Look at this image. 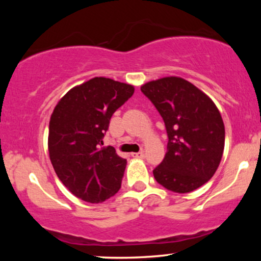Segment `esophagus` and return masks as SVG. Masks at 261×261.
Instances as JSON below:
<instances>
[{
    "label": "esophagus",
    "mask_w": 261,
    "mask_h": 261,
    "mask_svg": "<svg viewBox=\"0 0 261 261\" xmlns=\"http://www.w3.org/2000/svg\"><path fill=\"white\" fill-rule=\"evenodd\" d=\"M131 155H133V157H136V158H143L145 157V152L140 151V152H137V153H131Z\"/></svg>",
    "instance_id": "1"
}]
</instances>
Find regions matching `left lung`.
Masks as SVG:
<instances>
[{
  "label": "left lung",
  "mask_w": 261,
  "mask_h": 261,
  "mask_svg": "<svg viewBox=\"0 0 261 261\" xmlns=\"http://www.w3.org/2000/svg\"><path fill=\"white\" fill-rule=\"evenodd\" d=\"M141 92L161 114L168 135L167 153L153 170L155 180L179 194L207 182L224 148L222 116L211 98L174 76L145 83Z\"/></svg>",
  "instance_id": "left-lung-1"
}]
</instances>
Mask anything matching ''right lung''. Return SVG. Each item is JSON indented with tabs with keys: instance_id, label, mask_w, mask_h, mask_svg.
<instances>
[{
	"instance_id": "1",
	"label": "right lung",
	"mask_w": 261,
	"mask_h": 261,
	"mask_svg": "<svg viewBox=\"0 0 261 261\" xmlns=\"http://www.w3.org/2000/svg\"><path fill=\"white\" fill-rule=\"evenodd\" d=\"M134 92L127 83L94 77L70 89L54 109L50 161L62 184L83 201L103 202L121 188L126 160L101 146L113 114Z\"/></svg>"
}]
</instances>
